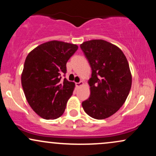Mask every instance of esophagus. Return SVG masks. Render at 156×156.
Segmentation results:
<instances>
[{
  "label": "esophagus",
  "instance_id": "esophagus-1",
  "mask_svg": "<svg viewBox=\"0 0 156 156\" xmlns=\"http://www.w3.org/2000/svg\"><path fill=\"white\" fill-rule=\"evenodd\" d=\"M76 85L77 87H80V86L83 85V81H80V82H78V83H76Z\"/></svg>",
  "mask_w": 156,
  "mask_h": 156
}]
</instances>
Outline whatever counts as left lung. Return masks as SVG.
I'll use <instances>...</instances> for the list:
<instances>
[{"label":"left lung","instance_id":"left-lung-1","mask_svg":"<svg viewBox=\"0 0 156 156\" xmlns=\"http://www.w3.org/2000/svg\"><path fill=\"white\" fill-rule=\"evenodd\" d=\"M80 47L92 69L90 97L82 106L94 119L108 118L124 104L131 88L128 60L119 48L103 39L87 41Z\"/></svg>","mask_w":156,"mask_h":156}]
</instances>
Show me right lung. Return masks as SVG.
<instances>
[{
	"mask_svg": "<svg viewBox=\"0 0 156 156\" xmlns=\"http://www.w3.org/2000/svg\"><path fill=\"white\" fill-rule=\"evenodd\" d=\"M78 47L60 41L45 42L27 55L21 83L28 104L43 119H57L63 114L75 83L66 78L67 61Z\"/></svg>",
	"mask_w": 156,
	"mask_h": 156,
	"instance_id": "1",
	"label": "right lung"
}]
</instances>
